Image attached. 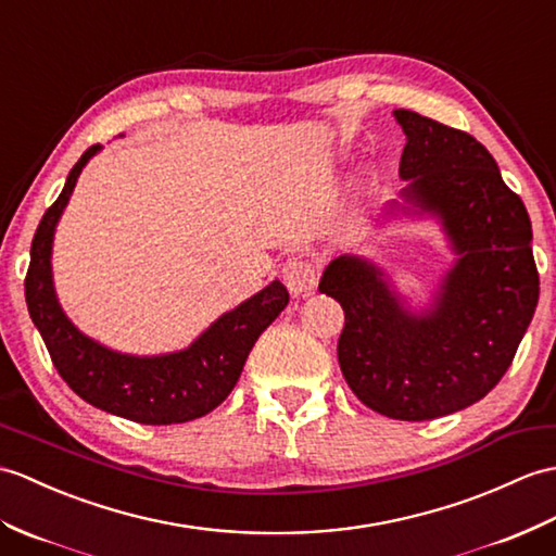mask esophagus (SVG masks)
Listing matches in <instances>:
<instances>
[{
	"label": "esophagus",
	"instance_id": "1",
	"mask_svg": "<svg viewBox=\"0 0 556 556\" xmlns=\"http://www.w3.org/2000/svg\"><path fill=\"white\" fill-rule=\"evenodd\" d=\"M317 275L319 273L315 263L307 261V257H291V261L283 263L281 267V279L293 295L313 293L317 287Z\"/></svg>",
	"mask_w": 556,
	"mask_h": 556
}]
</instances>
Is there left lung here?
<instances>
[{
	"label": "left lung",
	"mask_w": 556,
	"mask_h": 556,
	"mask_svg": "<svg viewBox=\"0 0 556 556\" xmlns=\"http://www.w3.org/2000/svg\"><path fill=\"white\" fill-rule=\"evenodd\" d=\"M407 144L405 199L443 219L459 253L435 307L415 317L363 257L341 255L319 281L345 325L339 365L351 391L383 417L424 421L479 403L505 377L531 325L540 277L531 217L471 135L397 109Z\"/></svg>",
	"instance_id": "left-lung-1"
}]
</instances>
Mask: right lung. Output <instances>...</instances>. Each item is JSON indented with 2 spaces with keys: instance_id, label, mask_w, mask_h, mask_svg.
<instances>
[{
  "instance_id": "right-lung-1",
  "label": "right lung",
  "mask_w": 556,
  "mask_h": 556,
  "mask_svg": "<svg viewBox=\"0 0 556 556\" xmlns=\"http://www.w3.org/2000/svg\"><path fill=\"white\" fill-rule=\"evenodd\" d=\"M101 144L73 165L66 187L49 205L30 247L25 303L61 379L103 412L137 424H182L213 412L235 389L257 337L289 303V291L273 281L253 299L219 317L187 351L161 357L113 353L77 331L63 315L51 283V239L77 175Z\"/></svg>"
}]
</instances>
